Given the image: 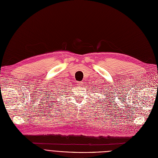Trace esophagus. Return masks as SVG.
Returning <instances> with one entry per match:
<instances>
[{
    "mask_svg": "<svg viewBox=\"0 0 158 158\" xmlns=\"http://www.w3.org/2000/svg\"><path fill=\"white\" fill-rule=\"evenodd\" d=\"M77 84H78L79 86H82V85H83V81H78Z\"/></svg>",
    "mask_w": 158,
    "mask_h": 158,
    "instance_id": "34e87169",
    "label": "esophagus"
}]
</instances>
